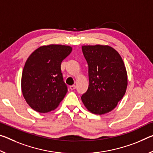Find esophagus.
<instances>
[{"label":"esophagus","mask_w":153,"mask_h":153,"mask_svg":"<svg viewBox=\"0 0 153 153\" xmlns=\"http://www.w3.org/2000/svg\"><path fill=\"white\" fill-rule=\"evenodd\" d=\"M69 88L71 90H74L76 89V85H72V86H69Z\"/></svg>","instance_id":"34e87169"}]
</instances>
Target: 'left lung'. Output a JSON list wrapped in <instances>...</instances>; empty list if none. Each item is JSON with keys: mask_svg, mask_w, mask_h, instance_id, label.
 Returning <instances> with one entry per match:
<instances>
[{"mask_svg": "<svg viewBox=\"0 0 153 153\" xmlns=\"http://www.w3.org/2000/svg\"><path fill=\"white\" fill-rule=\"evenodd\" d=\"M88 65L89 86L82 101L90 112L105 114L113 110L125 95L128 80L122 57L108 45H82Z\"/></svg>", "mask_w": 153, "mask_h": 153, "instance_id": "8db88e82", "label": "left lung"}]
</instances>
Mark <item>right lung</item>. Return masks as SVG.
Here are the masks:
<instances>
[{
	"label": "right lung",
	"mask_w": 153,
	"mask_h": 153,
	"mask_svg": "<svg viewBox=\"0 0 153 153\" xmlns=\"http://www.w3.org/2000/svg\"><path fill=\"white\" fill-rule=\"evenodd\" d=\"M69 45L50 44L38 48L24 65L21 79L24 98L37 112L55 110L67 93L60 65L71 54Z\"/></svg>",
	"instance_id": "add662e5"
}]
</instances>
